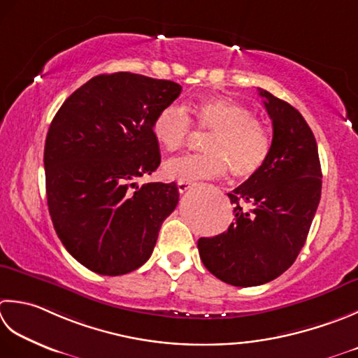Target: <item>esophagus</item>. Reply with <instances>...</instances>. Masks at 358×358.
<instances>
[{"instance_id": "1", "label": "esophagus", "mask_w": 358, "mask_h": 358, "mask_svg": "<svg viewBox=\"0 0 358 358\" xmlns=\"http://www.w3.org/2000/svg\"><path fill=\"white\" fill-rule=\"evenodd\" d=\"M177 186H178V191L181 194H185V192L189 191V189L194 187V183H189V181H178Z\"/></svg>"}]
</instances>
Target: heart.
I'll return each instance as SVG.
<instances>
[{
  "instance_id": "heart-1",
  "label": "heart",
  "mask_w": 358,
  "mask_h": 358,
  "mask_svg": "<svg viewBox=\"0 0 358 358\" xmlns=\"http://www.w3.org/2000/svg\"><path fill=\"white\" fill-rule=\"evenodd\" d=\"M191 111L201 129L213 130L205 143L208 153L169 159L163 167L167 178L194 183L222 177L229 166L237 177H250L267 163L271 136L247 105L229 97H206ZM191 127L186 111L171 103L153 119L152 135L161 149L175 152L186 144Z\"/></svg>"
}]
</instances>
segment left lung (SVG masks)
Listing matches in <instances>:
<instances>
[{
    "label": "left lung",
    "mask_w": 358,
    "mask_h": 358,
    "mask_svg": "<svg viewBox=\"0 0 358 358\" xmlns=\"http://www.w3.org/2000/svg\"><path fill=\"white\" fill-rule=\"evenodd\" d=\"M273 124L271 152L261 171L228 194L234 219L219 236L200 237L205 267L236 287L270 282L304 247L321 197L313 133L299 111L259 88Z\"/></svg>",
    "instance_id": "obj_1"
}]
</instances>
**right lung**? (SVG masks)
I'll return each mask as SVG.
<instances>
[{
    "mask_svg": "<svg viewBox=\"0 0 358 358\" xmlns=\"http://www.w3.org/2000/svg\"><path fill=\"white\" fill-rule=\"evenodd\" d=\"M181 93L172 80L101 74L63 102L45 143L49 214L63 247L105 276L141 267L177 208L175 183L136 185L161 163L158 111Z\"/></svg>",
    "mask_w": 358,
    "mask_h": 358,
    "instance_id": "1",
    "label": "right lung"
}]
</instances>
